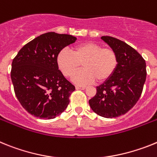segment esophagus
Masks as SVG:
<instances>
[{"label": "esophagus", "mask_w": 157, "mask_h": 157, "mask_svg": "<svg viewBox=\"0 0 157 157\" xmlns=\"http://www.w3.org/2000/svg\"><path fill=\"white\" fill-rule=\"evenodd\" d=\"M76 88L77 89H85L86 88V87L85 86H80V85H76Z\"/></svg>", "instance_id": "1"}]
</instances>
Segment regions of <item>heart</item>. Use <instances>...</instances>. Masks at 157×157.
<instances>
[{
  "label": "heart",
  "instance_id": "b5f03b06",
  "mask_svg": "<svg viewBox=\"0 0 157 157\" xmlns=\"http://www.w3.org/2000/svg\"><path fill=\"white\" fill-rule=\"evenodd\" d=\"M82 63L84 69L75 72ZM58 69L66 77H73L78 84H87L97 80L103 82L111 78L118 65L116 52L110 48H103L94 43H84L74 46L70 52L68 49L59 50L56 56Z\"/></svg>",
  "mask_w": 157,
  "mask_h": 157
}]
</instances>
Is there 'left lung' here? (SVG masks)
I'll return each instance as SVG.
<instances>
[{"mask_svg": "<svg viewBox=\"0 0 157 157\" xmlns=\"http://www.w3.org/2000/svg\"><path fill=\"white\" fill-rule=\"evenodd\" d=\"M101 39L116 52L118 65L112 77L96 87V94L88 102L99 116L116 118L138 101L146 79V64L142 56L125 42L111 36Z\"/></svg>", "mask_w": 157, "mask_h": 157, "instance_id": "obj_1", "label": "left lung"}]
</instances>
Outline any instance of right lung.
<instances>
[{
    "label": "right lung",
    "mask_w": 157,
    "mask_h": 157,
    "mask_svg": "<svg viewBox=\"0 0 157 157\" xmlns=\"http://www.w3.org/2000/svg\"><path fill=\"white\" fill-rule=\"evenodd\" d=\"M76 40L70 35L43 34L23 46L13 59L11 79L15 94L34 116L52 119L68 107L75 87L58 69L56 56Z\"/></svg>",
    "instance_id": "right-lung-1"
}]
</instances>
